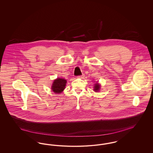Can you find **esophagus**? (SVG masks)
I'll use <instances>...</instances> for the list:
<instances>
[{
    "label": "esophagus",
    "instance_id": "obj_1",
    "mask_svg": "<svg viewBox=\"0 0 153 153\" xmlns=\"http://www.w3.org/2000/svg\"><path fill=\"white\" fill-rule=\"evenodd\" d=\"M84 76H85L84 74H82V75H81V76H79L78 77H79V78H81V79H82L83 77H84Z\"/></svg>",
    "mask_w": 153,
    "mask_h": 153
}]
</instances>
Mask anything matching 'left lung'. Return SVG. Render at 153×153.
Instances as JSON below:
<instances>
[{"instance_id": "obj_1", "label": "left lung", "mask_w": 153, "mask_h": 153, "mask_svg": "<svg viewBox=\"0 0 153 153\" xmlns=\"http://www.w3.org/2000/svg\"><path fill=\"white\" fill-rule=\"evenodd\" d=\"M100 85L99 84V83H96L95 84V86H94V91H95V92H98L99 91V89H100Z\"/></svg>"}]
</instances>
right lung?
Wrapping results in <instances>:
<instances>
[{"mask_svg": "<svg viewBox=\"0 0 153 153\" xmlns=\"http://www.w3.org/2000/svg\"><path fill=\"white\" fill-rule=\"evenodd\" d=\"M66 84V80L61 78H57L53 81L51 89L54 93L60 94L65 88Z\"/></svg>", "mask_w": 153, "mask_h": 153, "instance_id": "1", "label": "right lung"}]
</instances>
